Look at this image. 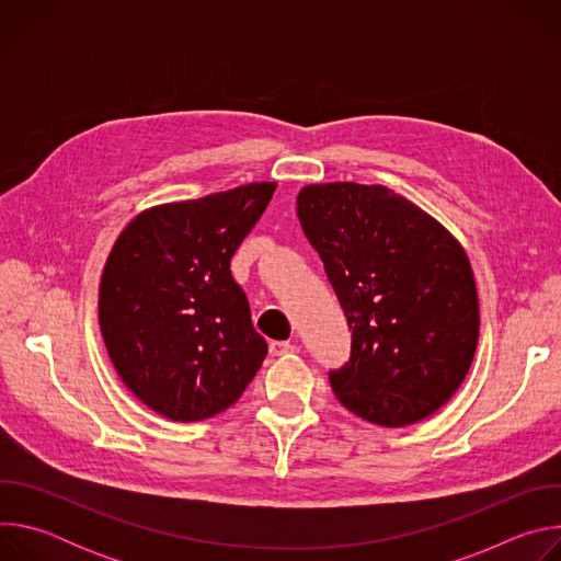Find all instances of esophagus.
Segmentation results:
<instances>
[{
    "instance_id": "esophagus-1",
    "label": "esophagus",
    "mask_w": 561,
    "mask_h": 561,
    "mask_svg": "<svg viewBox=\"0 0 561 561\" xmlns=\"http://www.w3.org/2000/svg\"><path fill=\"white\" fill-rule=\"evenodd\" d=\"M297 346H293L290 342H271V355H288V353H295Z\"/></svg>"
}]
</instances>
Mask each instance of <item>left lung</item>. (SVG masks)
Returning <instances> with one entry per match:
<instances>
[{"mask_svg":"<svg viewBox=\"0 0 561 561\" xmlns=\"http://www.w3.org/2000/svg\"><path fill=\"white\" fill-rule=\"evenodd\" d=\"M297 217L353 331L351 364L331 373L335 397L383 428L431 417L461 386L479 337L459 239L379 184H308Z\"/></svg>","mask_w":561,"mask_h":561,"instance_id":"left-lung-1","label":"left lung"}]
</instances>
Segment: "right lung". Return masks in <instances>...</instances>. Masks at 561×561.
<instances>
[{
    "label": "right lung",
    "instance_id": "right-lung-1",
    "mask_svg": "<svg viewBox=\"0 0 561 561\" xmlns=\"http://www.w3.org/2000/svg\"><path fill=\"white\" fill-rule=\"evenodd\" d=\"M277 184L251 182L141 210L100 282V331L124 386L157 415L202 422L230 409L268 344L253 329L230 257Z\"/></svg>",
    "mask_w": 561,
    "mask_h": 561
}]
</instances>
